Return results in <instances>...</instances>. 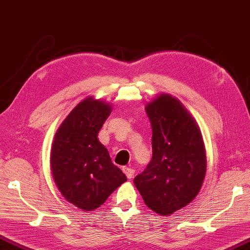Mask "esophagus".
Returning <instances> with one entry per match:
<instances>
[{
  "label": "esophagus",
  "instance_id": "34e87169",
  "mask_svg": "<svg viewBox=\"0 0 250 250\" xmlns=\"http://www.w3.org/2000/svg\"><path fill=\"white\" fill-rule=\"evenodd\" d=\"M122 171L125 172V175L126 176L128 179H131L134 175V170L132 168H129V167H124L122 168Z\"/></svg>",
  "mask_w": 250,
  "mask_h": 250
}]
</instances>
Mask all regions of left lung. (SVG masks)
Here are the masks:
<instances>
[{"mask_svg": "<svg viewBox=\"0 0 250 250\" xmlns=\"http://www.w3.org/2000/svg\"><path fill=\"white\" fill-rule=\"evenodd\" d=\"M152 159L133 184L152 211L170 216L197 197L207 169L200 129L184 104L168 93L148 102Z\"/></svg>", "mask_w": 250, "mask_h": 250, "instance_id": "obj_1", "label": "left lung"}]
</instances>
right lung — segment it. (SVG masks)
<instances>
[{
	"label": "right lung",
	"instance_id": "right-lung-1",
	"mask_svg": "<svg viewBox=\"0 0 250 250\" xmlns=\"http://www.w3.org/2000/svg\"><path fill=\"white\" fill-rule=\"evenodd\" d=\"M112 105L88 97L74 106L55 132L51 148V170L61 195L85 211H93L126 181L111 161L98 133Z\"/></svg>",
	"mask_w": 250,
	"mask_h": 250
}]
</instances>
